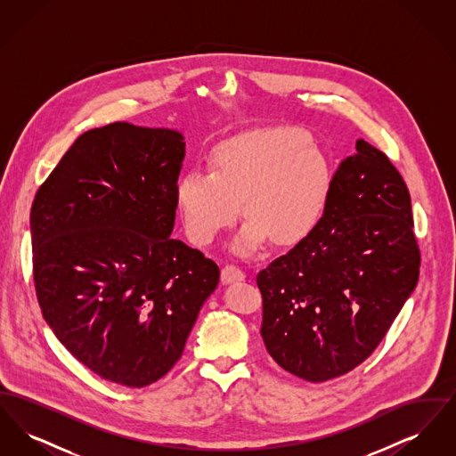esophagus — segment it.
Returning a JSON list of instances; mask_svg holds the SVG:
<instances>
[{
    "instance_id": "34e87169",
    "label": "esophagus",
    "mask_w": 456,
    "mask_h": 456,
    "mask_svg": "<svg viewBox=\"0 0 456 456\" xmlns=\"http://www.w3.org/2000/svg\"><path fill=\"white\" fill-rule=\"evenodd\" d=\"M244 272L238 268L236 265H225L222 268V282L224 283H234L239 281H244Z\"/></svg>"
}]
</instances>
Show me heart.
Segmentation results:
<instances>
[{
	"label": "heart",
	"mask_w": 456,
	"mask_h": 456,
	"mask_svg": "<svg viewBox=\"0 0 456 456\" xmlns=\"http://www.w3.org/2000/svg\"><path fill=\"white\" fill-rule=\"evenodd\" d=\"M331 169L323 151L303 131L273 128L225 140L212 153V171L190 169L174 188L184 231L207 244L238 220L249 222L232 242L246 256L268 236L294 244L309 236L325 214Z\"/></svg>",
	"instance_id": "1"
}]
</instances>
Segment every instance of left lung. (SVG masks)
<instances>
[{"label":"left lung","instance_id":"8db88e82","mask_svg":"<svg viewBox=\"0 0 456 456\" xmlns=\"http://www.w3.org/2000/svg\"><path fill=\"white\" fill-rule=\"evenodd\" d=\"M355 151L333 174L314 231L256 277L265 347L311 383L364 362L419 279L407 184L368 142Z\"/></svg>","mask_w":456,"mask_h":456}]
</instances>
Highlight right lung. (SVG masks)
<instances>
[{
	"instance_id": "1",
	"label": "right lung",
	"mask_w": 456,
	"mask_h": 456,
	"mask_svg": "<svg viewBox=\"0 0 456 456\" xmlns=\"http://www.w3.org/2000/svg\"><path fill=\"white\" fill-rule=\"evenodd\" d=\"M181 131L112 123L80 134L30 210L44 320L86 368L143 388L179 361L220 270L171 238Z\"/></svg>"
}]
</instances>
